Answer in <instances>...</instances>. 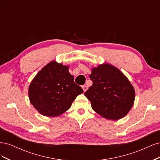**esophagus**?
<instances>
[{"instance_id": "esophagus-1", "label": "esophagus", "mask_w": 160, "mask_h": 160, "mask_svg": "<svg viewBox=\"0 0 160 160\" xmlns=\"http://www.w3.org/2000/svg\"><path fill=\"white\" fill-rule=\"evenodd\" d=\"M82 88H83L84 92H85L87 90H88V86H87V85H83V86H82Z\"/></svg>"}]
</instances>
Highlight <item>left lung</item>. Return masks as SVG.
<instances>
[{
	"label": "left lung",
	"mask_w": 160,
	"mask_h": 160,
	"mask_svg": "<svg viewBox=\"0 0 160 160\" xmlns=\"http://www.w3.org/2000/svg\"><path fill=\"white\" fill-rule=\"evenodd\" d=\"M89 78L93 84L85 95L95 112L112 120L127 115L133 105L135 91L122 72L112 65L103 64L92 69Z\"/></svg>",
	"instance_id": "8db88e82"
}]
</instances>
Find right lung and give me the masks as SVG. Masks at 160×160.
I'll use <instances>...</instances> for the list:
<instances>
[{
    "mask_svg": "<svg viewBox=\"0 0 160 160\" xmlns=\"http://www.w3.org/2000/svg\"><path fill=\"white\" fill-rule=\"evenodd\" d=\"M83 89L74 81L68 67L52 61L38 72L28 89L31 104L41 114L59 116L68 110Z\"/></svg>",
    "mask_w": 160,
    "mask_h": 160,
    "instance_id": "right-lung-1",
    "label": "right lung"
}]
</instances>
